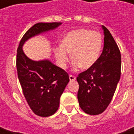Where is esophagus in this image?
Segmentation results:
<instances>
[{"label": "esophagus", "instance_id": "obj_1", "mask_svg": "<svg viewBox=\"0 0 134 134\" xmlns=\"http://www.w3.org/2000/svg\"><path fill=\"white\" fill-rule=\"evenodd\" d=\"M69 80L71 81V80H76V77L75 76H73V75H69Z\"/></svg>", "mask_w": 134, "mask_h": 134}]
</instances>
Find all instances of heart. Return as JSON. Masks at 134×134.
<instances>
[{"label": "heart", "mask_w": 134, "mask_h": 134, "mask_svg": "<svg viewBox=\"0 0 134 134\" xmlns=\"http://www.w3.org/2000/svg\"><path fill=\"white\" fill-rule=\"evenodd\" d=\"M103 39L99 32L87 29H77L65 35L62 44L54 50L60 68L65 69L71 54L75 69H89L97 63L102 50Z\"/></svg>", "instance_id": "1"}]
</instances>
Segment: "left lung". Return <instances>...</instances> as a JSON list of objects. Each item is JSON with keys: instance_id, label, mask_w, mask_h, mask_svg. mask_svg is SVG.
I'll return each instance as SVG.
<instances>
[{"instance_id": "1", "label": "left lung", "mask_w": 134, "mask_h": 134, "mask_svg": "<svg viewBox=\"0 0 134 134\" xmlns=\"http://www.w3.org/2000/svg\"><path fill=\"white\" fill-rule=\"evenodd\" d=\"M104 31V48L97 63L77 77L80 108L90 115H98L110 104L121 76V54L108 29Z\"/></svg>"}]
</instances>
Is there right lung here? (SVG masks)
<instances>
[{"instance_id":"right-lung-1","label":"right lung","mask_w":134,"mask_h":134,"mask_svg":"<svg viewBox=\"0 0 134 134\" xmlns=\"http://www.w3.org/2000/svg\"><path fill=\"white\" fill-rule=\"evenodd\" d=\"M61 24V22L34 24L24 35L17 51L16 67L24 95L33 112L42 117L51 116L58 110L60 96L69 82V75L49 59H30L22 48L30 38L54 30Z\"/></svg>"}]
</instances>
